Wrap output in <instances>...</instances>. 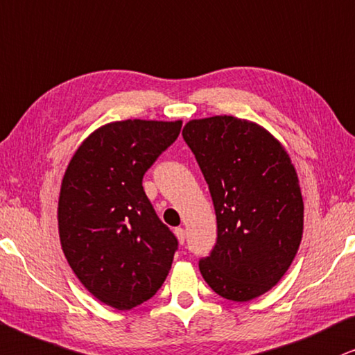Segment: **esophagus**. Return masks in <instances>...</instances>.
Here are the masks:
<instances>
[{"mask_svg":"<svg viewBox=\"0 0 355 355\" xmlns=\"http://www.w3.org/2000/svg\"><path fill=\"white\" fill-rule=\"evenodd\" d=\"M175 236H177V239L180 244L185 242V230H183V227H177V230H175Z\"/></svg>","mask_w":355,"mask_h":355,"instance_id":"obj_1","label":"esophagus"}]
</instances>
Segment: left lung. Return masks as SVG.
<instances>
[{
    "label": "left lung",
    "instance_id": "1",
    "mask_svg": "<svg viewBox=\"0 0 355 355\" xmlns=\"http://www.w3.org/2000/svg\"><path fill=\"white\" fill-rule=\"evenodd\" d=\"M183 139L209 187L218 241L200 260L219 297L250 302L285 275L303 236V196L288 152L266 128L236 116L190 119Z\"/></svg>",
    "mask_w": 355,
    "mask_h": 355
}]
</instances>
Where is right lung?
<instances>
[{
  "mask_svg": "<svg viewBox=\"0 0 355 355\" xmlns=\"http://www.w3.org/2000/svg\"><path fill=\"white\" fill-rule=\"evenodd\" d=\"M180 129V119L103 124L62 178L57 219L67 262L93 297L121 311L154 297L172 267L177 237L157 218L142 177Z\"/></svg>",
  "mask_w": 355,
  "mask_h": 355,
  "instance_id": "obj_1",
  "label": "right lung"
}]
</instances>
